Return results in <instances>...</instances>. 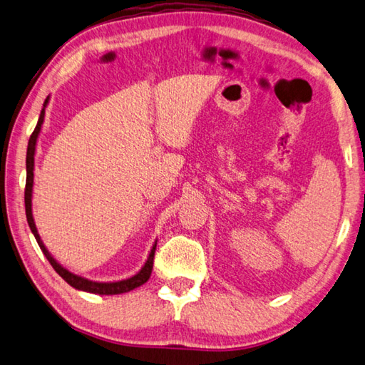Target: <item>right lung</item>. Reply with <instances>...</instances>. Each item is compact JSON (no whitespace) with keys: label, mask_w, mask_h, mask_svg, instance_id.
Segmentation results:
<instances>
[{"label":"right lung","mask_w":365,"mask_h":365,"mask_svg":"<svg viewBox=\"0 0 365 365\" xmlns=\"http://www.w3.org/2000/svg\"><path fill=\"white\" fill-rule=\"evenodd\" d=\"M48 103V97H46L43 108L41 111V115H38V122L37 125L33 131V135L29 138V143H28V152H26V185H25V208H26V220L28 224L31 227V232H33L38 246H41L42 252L45 254V257L48 259V262L51 263V267L54 268V271L64 279L67 284H71L72 287L78 290H84V292H89V293H98V294H118V293H127L130 290L136 289V287L145 284L149 281V277L152 274V268H153V257H155V247L157 245H153L152 251L149 254V259H147L145 265L143 267V269L139 271L138 274H135L133 277L125 279V281H119V282H92L88 281V279L76 276L71 271H67L66 268H63L59 265V263L51 257V254L46 251V247L43 246L41 237L37 234V229H36V224L33 220V213H31V196H33V180H34V152H36V141H37V136L41 133V127H42V122H43V115H45V106Z\"/></svg>","instance_id":"1"}]
</instances>
